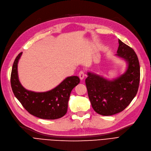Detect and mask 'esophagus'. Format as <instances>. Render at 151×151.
<instances>
[{
    "label": "esophagus",
    "instance_id": "esophagus-1",
    "mask_svg": "<svg viewBox=\"0 0 151 151\" xmlns=\"http://www.w3.org/2000/svg\"><path fill=\"white\" fill-rule=\"evenodd\" d=\"M79 77L80 80H83V78H84V77L85 76V71H80V73H79Z\"/></svg>",
    "mask_w": 151,
    "mask_h": 151
}]
</instances>
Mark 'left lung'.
I'll return each instance as SVG.
<instances>
[{
  "mask_svg": "<svg viewBox=\"0 0 151 151\" xmlns=\"http://www.w3.org/2000/svg\"><path fill=\"white\" fill-rule=\"evenodd\" d=\"M116 55L125 59L128 68L124 75L108 81L88 73L85 80L89 99L93 109L103 116H111L123 111L136 95L140 81V66L136 52L118 40Z\"/></svg>",
  "mask_w": 151,
  "mask_h": 151,
  "instance_id": "obj_1",
  "label": "left lung"
}]
</instances>
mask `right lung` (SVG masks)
<instances>
[{
    "label": "right lung",
    "mask_w": 151,
    "mask_h": 151,
    "mask_svg": "<svg viewBox=\"0 0 151 151\" xmlns=\"http://www.w3.org/2000/svg\"><path fill=\"white\" fill-rule=\"evenodd\" d=\"M22 52L15 59L10 76V83L15 96L30 114L44 119H56L66 114L71 90L80 82L78 76L66 78L53 90L44 93L27 90L20 84L17 64Z\"/></svg>",
    "instance_id": "right-lung-1"
}]
</instances>
